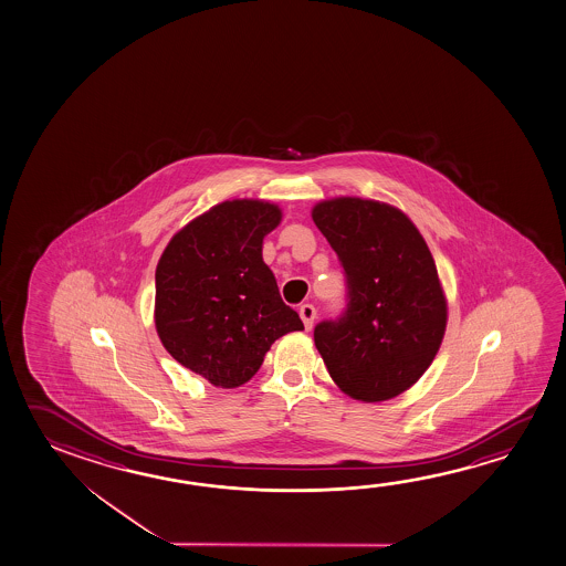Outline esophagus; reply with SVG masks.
I'll return each mask as SVG.
<instances>
[{"label": "esophagus", "instance_id": "1", "mask_svg": "<svg viewBox=\"0 0 566 566\" xmlns=\"http://www.w3.org/2000/svg\"><path fill=\"white\" fill-rule=\"evenodd\" d=\"M298 315L303 318V325H305V328L311 331V328H313V323H315L316 308L313 307L311 303H305V305H301V308H298Z\"/></svg>", "mask_w": 566, "mask_h": 566}]
</instances>
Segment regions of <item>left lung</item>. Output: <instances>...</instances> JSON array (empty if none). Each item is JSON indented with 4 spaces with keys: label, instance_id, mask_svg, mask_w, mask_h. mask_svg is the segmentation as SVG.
Masks as SVG:
<instances>
[{
    "label": "left lung",
    "instance_id": "left-lung-1",
    "mask_svg": "<svg viewBox=\"0 0 566 566\" xmlns=\"http://www.w3.org/2000/svg\"><path fill=\"white\" fill-rule=\"evenodd\" d=\"M313 221L346 277V311L315 326L316 350L336 386L384 402L420 380L440 350L448 303L428 243L390 203L318 201Z\"/></svg>",
    "mask_w": 566,
    "mask_h": 566
}]
</instances>
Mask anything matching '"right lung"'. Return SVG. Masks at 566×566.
Returning <instances> with one entry per match:
<instances>
[{"instance_id": "right-lung-1", "label": "right lung", "mask_w": 566, "mask_h": 566, "mask_svg": "<svg viewBox=\"0 0 566 566\" xmlns=\"http://www.w3.org/2000/svg\"><path fill=\"white\" fill-rule=\"evenodd\" d=\"M279 221L275 203L221 201L184 226L158 261L154 323L164 348L218 388L251 380L277 338L303 331L261 255Z\"/></svg>"}]
</instances>
